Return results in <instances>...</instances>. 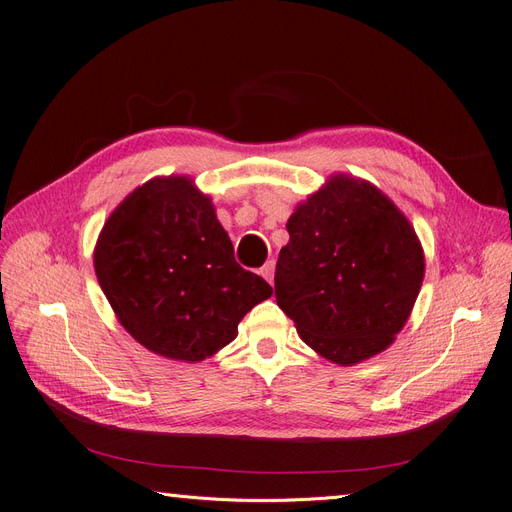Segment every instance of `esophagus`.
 Wrapping results in <instances>:
<instances>
[{
    "instance_id": "esophagus-1",
    "label": "esophagus",
    "mask_w": 512,
    "mask_h": 512,
    "mask_svg": "<svg viewBox=\"0 0 512 512\" xmlns=\"http://www.w3.org/2000/svg\"><path fill=\"white\" fill-rule=\"evenodd\" d=\"M260 275L265 277V280H267L269 284H273V275H275V262H273V260L265 262V265H262V269H260Z\"/></svg>"
}]
</instances>
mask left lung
<instances>
[{"label": "left lung", "instance_id": "obj_1", "mask_svg": "<svg viewBox=\"0 0 512 512\" xmlns=\"http://www.w3.org/2000/svg\"><path fill=\"white\" fill-rule=\"evenodd\" d=\"M275 299L303 342L350 367L389 348L425 277L414 226L374 183L333 173L294 207Z\"/></svg>", "mask_w": 512, "mask_h": 512}]
</instances>
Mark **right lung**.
Listing matches in <instances>:
<instances>
[{
  "instance_id": "add662e5",
  "label": "right lung",
  "mask_w": 512,
  "mask_h": 512,
  "mask_svg": "<svg viewBox=\"0 0 512 512\" xmlns=\"http://www.w3.org/2000/svg\"><path fill=\"white\" fill-rule=\"evenodd\" d=\"M94 269L121 327L183 363L228 346L243 316L273 294L237 265L211 196L188 175L153 177L123 198L100 230Z\"/></svg>"
}]
</instances>
